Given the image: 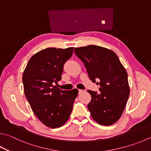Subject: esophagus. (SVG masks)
<instances>
[{
  "mask_svg": "<svg viewBox=\"0 0 151 151\" xmlns=\"http://www.w3.org/2000/svg\"><path fill=\"white\" fill-rule=\"evenodd\" d=\"M83 92H84L83 90H81V89L78 90V94H81V93H83Z\"/></svg>",
  "mask_w": 151,
  "mask_h": 151,
  "instance_id": "esophagus-1",
  "label": "esophagus"
}]
</instances>
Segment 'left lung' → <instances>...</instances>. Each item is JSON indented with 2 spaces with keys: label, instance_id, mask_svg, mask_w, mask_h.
<instances>
[{
  "label": "left lung",
  "instance_id": "1",
  "mask_svg": "<svg viewBox=\"0 0 151 151\" xmlns=\"http://www.w3.org/2000/svg\"><path fill=\"white\" fill-rule=\"evenodd\" d=\"M90 80H100L99 92L88 90L91 100L88 109L96 122L102 125H110L118 120L129 96L127 73L117 55L100 46L90 45L75 48Z\"/></svg>",
  "mask_w": 151,
  "mask_h": 151
}]
</instances>
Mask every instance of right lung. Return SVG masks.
Returning a JSON list of instances; mask_svg holds the SVG:
<instances>
[{
	"label": "right lung",
	"instance_id": "right-lung-1",
	"mask_svg": "<svg viewBox=\"0 0 151 151\" xmlns=\"http://www.w3.org/2000/svg\"><path fill=\"white\" fill-rule=\"evenodd\" d=\"M73 47H49L34 55L24 71V93L41 122L50 128L64 125L69 118L78 90H62L55 83L61 80L64 64L73 55Z\"/></svg>",
	"mask_w": 151,
	"mask_h": 151
}]
</instances>
